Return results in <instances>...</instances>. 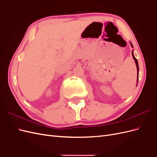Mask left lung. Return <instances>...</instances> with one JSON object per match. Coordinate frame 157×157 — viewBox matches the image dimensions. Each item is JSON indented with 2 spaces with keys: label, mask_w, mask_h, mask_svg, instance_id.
<instances>
[{
  "label": "left lung",
  "mask_w": 157,
  "mask_h": 157,
  "mask_svg": "<svg viewBox=\"0 0 157 157\" xmlns=\"http://www.w3.org/2000/svg\"><path fill=\"white\" fill-rule=\"evenodd\" d=\"M130 44H131V46L133 48V45L130 42ZM132 56H133V58H134V61H135V63H136V67H137V82H138V78H139V65H138V62H137V59L135 58V56L134 55V50H132Z\"/></svg>",
  "instance_id": "1"
}]
</instances>
